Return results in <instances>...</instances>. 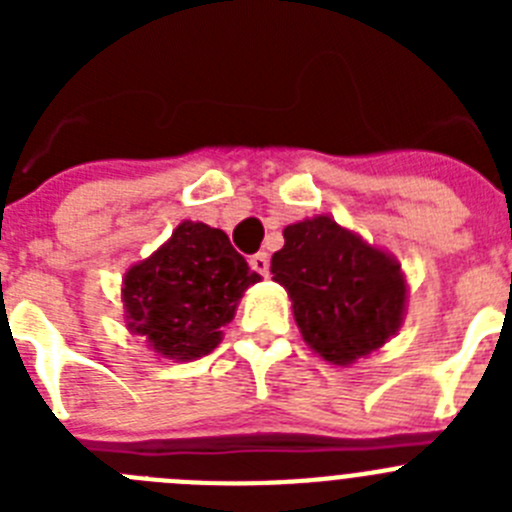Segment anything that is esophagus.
<instances>
[{
  "instance_id": "esophagus-1",
  "label": "esophagus",
  "mask_w": 512,
  "mask_h": 512,
  "mask_svg": "<svg viewBox=\"0 0 512 512\" xmlns=\"http://www.w3.org/2000/svg\"><path fill=\"white\" fill-rule=\"evenodd\" d=\"M248 264H251L253 271H259L261 277H266V274H269V253H253L251 259H248Z\"/></svg>"
}]
</instances>
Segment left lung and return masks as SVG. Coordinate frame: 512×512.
<instances>
[{
  "instance_id": "1",
  "label": "left lung",
  "mask_w": 512,
  "mask_h": 512,
  "mask_svg": "<svg viewBox=\"0 0 512 512\" xmlns=\"http://www.w3.org/2000/svg\"><path fill=\"white\" fill-rule=\"evenodd\" d=\"M271 274L292 297L302 338L333 364L372 354L402 323L400 266L325 215L284 228Z\"/></svg>"
}]
</instances>
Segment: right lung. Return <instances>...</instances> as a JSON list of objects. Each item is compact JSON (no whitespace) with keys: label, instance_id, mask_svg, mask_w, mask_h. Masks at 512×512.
I'll return each mask as SVG.
<instances>
[{"label":"right lung","instance_id":"add662e5","mask_svg":"<svg viewBox=\"0 0 512 512\" xmlns=\"http://www.w3.org/2000/svg\"><path fill=\"white\" fill-rule=\"evenodd\" d=\"M259 274L230 246L223 230L182 223L151 259L125 274V312L130 328L166 359L187 361L210 354L220 328Z\"/></svg>","mask_w":512,"mask_h":512}]
</instances>
